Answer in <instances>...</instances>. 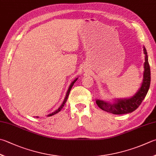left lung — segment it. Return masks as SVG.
Returning <instances> with one entry per match:
<instances>
[{"mask_svg":"<svg viewBox=\"0 0 156 156\" xmlns=\"http://www.w3.org/2000/svg\"><path fill=\"white\" fill-rule=\"evenodd\" d=\"M143 50L145 54V62L144 64L145 71H144L143 75V81L140 90L133 98L124 100H117V101L113 104L107 103V102L102 101L101 100H97L96 101V104L102 110L116 115L126 114L132 113L135 111L141 104L147 94L151 81L150 66H149L148 62L147 53L145 48Z\"/></svg>","mask_w":156,"mask_h":156,"instance_id":"left-lung-1","label":"left lung"}]
</instances>
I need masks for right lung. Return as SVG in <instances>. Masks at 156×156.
<instances>
[{
	"label": "right lung",
	"mask_w": 156,
	"mask_h": 156,
	"mask_svg": "<svg viewBox=\"0 0 156 156\" xmlns=\"http://www.w3.org/2000/svg\"><path fill=\"white\" fill-rule=\"evenodd\" d=\"M77 79H76L75 80H74L73 81V82H72V83L70 84V87H69V90H68V91H67V92H66V97H65V98H64V102H62V105L60 106V107H59V108H58V110H56L55 111H54V112H53L52 113H50V114H49L48 116H51V115H54V114H56L57 113H58L59 112V111H60V110L62 109V107H64V104L66 103V101H67V99H68V96H69V93H70V90H71V88H72V87H73V85H74V83H75V82L77 81Z\"/></svg>",
	"instance_id": "add662e5"
}]
</instances>
